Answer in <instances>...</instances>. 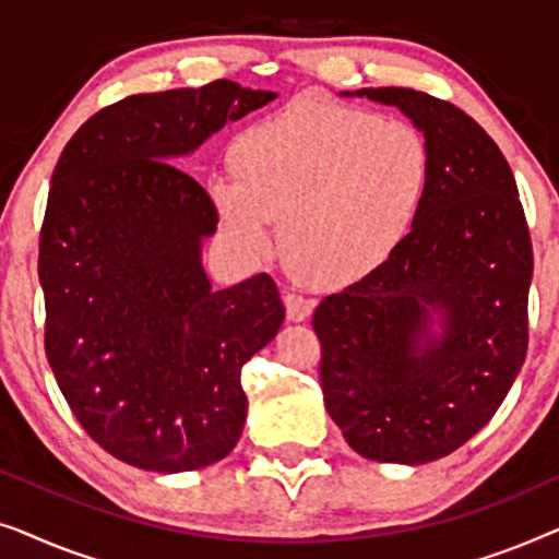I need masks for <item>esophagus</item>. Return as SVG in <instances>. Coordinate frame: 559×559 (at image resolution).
Segmentation results:
<instances>
[{"label": "esophagus", "mask_w": 559, "mask_h": 559, "mask_svg": "<svg viewBox=\"0 0 559 559\" xmlns=\"http://www.w3.org/2000/svg\"><path fill=\"white\" fill-rule=\"evenodd\" d=\"M285 308H287V318L293 320V323H302L305 318H310L312 308H316V302L310 300V297H305L300 293H295V289H285Z\"/></svg>", "instance_id": "1"}]
</instances>
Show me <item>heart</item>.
<instances>
[{
	"label": "heart",
	"mask_w": 559,
	"mask_h": 559,
	"mask_svg": "<svg viewBox=\"0 0 559 559\" xmlns=\"http://www.w3.org/2000/svg\"><path fill=\"white\" fill-rule=\"evenodd\" d=\"M236 175H213L226 239L270 257L285 224L305 277L346 287L381 270L409 234L430 186V147L409 121L300 98L236 136Z\"/></svg>",
	"instance_id": "obj_1"
}]
</instances>
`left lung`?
<instances>
[{
	"mask_svg": "<svg viewBox=\"0 0 559 559\" xmlns=\"http://www.w3.org/2000/svg\"><path fill=\"white\" fill-rule=\"evenodd\" d=\"M356 96L425 134L430 186L392 259L316 308L320 386L358 455L419 465L468 442L522 369L530 226L507 157L468 114L415 88Z\"/></svg>",
	"mask_w": 559,
	"mask_h": 559,
	"instance_id": "1",
	"label": "left lung"
}]
</instances>
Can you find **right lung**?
<instances>
[{
	"label": "right lung",
	"instance_id": "add662e5",
	"mask_svg": "<svg viewBox=\"0 0 559 559\" xmlns=\"http://www.w3.org/2000/svg\"><path fill=\"white\" fill-rule=\"evenodd\" d=\"M274 98L226 79L127 96L52 170L37 259L45 354L91 440L134 468L195 471L241 438V369L285 305L264 272L211 287L201 247L216 209L173 163Z\"/></svg>",
	"mask_w": 559,
	"mask_h": 559
}]
</instances>
